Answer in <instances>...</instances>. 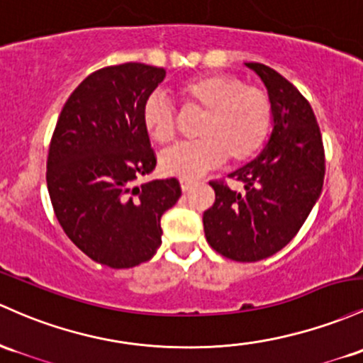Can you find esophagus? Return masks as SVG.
Listing matches in <instances>:
<instances>
[{
  "label": "esophagus",
  "instance_id": "34e87169",
  "mask_svg": "<svg viewBox=\"0 0 363 363\" xmlns=\"http://www.w3.org/2000/svg\"><path fill=\"white\" fill-rule=\"evenodd\" d=\"M193 186H194V181H189V179H181V189L184 191V193L193 188Z\"/></svg>",
  "mask_w": 363,
  "mask_h": 363
}]
</instances>
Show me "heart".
I'll list each match as a JSON object with an SVG mask.
<instances>
[{
  "mask_svg": "<svg viewBox=\"0 0 363 363\" xmlns=\"http://www.w3.org/2000/svg\"><path fill=\"white\" fill-rule=\"evenodd\" d=\"M179 96L188 106L205 110L198 123L196 143L175 145L163 151V174L194 179L225 160L245 162L264 146L272 123V103L265 91L245 86L225 74L200 75L179 87ZM143 125L155 143L172 141L175 110L160 93L146 98L141 111Z\"/></svg>",
  "mask_w": 363,
  "mask_h": 363,
  "instance_id": "b5f03b06",
  "label": "heart"
}]
</instances>
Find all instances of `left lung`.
<instances>
[{"mask_svg":"<svg viewBox=\"0 0 363 363\" xmlns=\"http://www.w3.org/2000/svg\"><path fill=\"white\" fill-rule=\"evenodd\" d=\"M267 87L272 133L257 158L229 174L238 193L210 182L215 203L203 213L205 238L222 257L258 262L296 236L324 184L325 160L312 106L288 79L264 63H246Z\"/></svg>","mask_w":363,"mask_h":363,"instance_id":"obj_1","label":"left lung"}]
</instances>
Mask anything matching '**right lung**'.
Masks as SVG:
<instances>
[{
    "label": "right lung",
    "instance_id": "obj_1",
    "mask_svg": "<svg viewBox=\"0 0 363 363\" xmlns=\"http://www.w3.org/2000/svg\"><path fill=\"white\" fill-rule=\"evenodd\" d=\"M165 77L123 63L93 72L63 106L48 155V193L60 225L91 260L130 269L162 245V215L181 198L177 179L136 184L155 170L141 111Z\"/></svg>",
    "mask_w": 363,
    "mask_h": 363
}]
</instances>
